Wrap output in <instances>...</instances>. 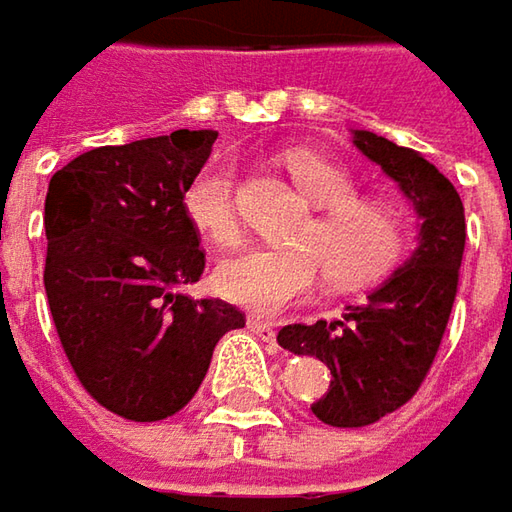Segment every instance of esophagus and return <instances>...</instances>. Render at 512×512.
<instances>
[{
	"label": "esophagus",
	"instance_id": "obj_1",
	"mask_svg": "<svg viewBox=\"0 0 512 512\" xmlns=\"http://www.w3.org/2000/svg\"><path fill=\"white\" fill-rule=\"evenodd\" d=\"M247 328H250L259 340H265V343H273V340H276V325L268 320H262V317H247Z\"/></svg>",
	"mask_w": 512,
	"mask_h": 512
}]
</instances>
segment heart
Instances as JSON below:
<instances>
[{
    "label": "heart",
    "mask_w": 512,
    "mask_h": 512,
    "mask_svg": "<svg viewBox=\"0 0 512 512\" xmlns=\"http://www.w3.org/2000/svg\"><path fill=\"white\" fill-rule=\"evenodd\" d=\"M288 172L299 192L320 207L299 230L294 247H247L216 270L218 294L259 314H276L320 282L357 291L392 273L403 259L409 227L400 210L380 198L354 195L348 172L317 152L294 149ZM184 213L192 227L218 247L242 239L236 210V169L230 161H207L184 190Z\"/></svg>",
    "instance_id": "obj_1"
}]
</instances>
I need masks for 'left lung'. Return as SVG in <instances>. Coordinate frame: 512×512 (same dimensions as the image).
Listing matches in <instances>:
<instances>
[{"label": "left lung", "instance_id": "obj_1", "mask_svg": "<svg viewBox=\"0 0 512 512\" xmlns=\"http://www.w3.org/2000/svg\"><path fill=\"white\" fill-rule=\"evenodd\" d=\"M351 135L406 195L421 227L412 256L363 305H348L343 320L285 325L276 337L282 348L317 354L331 369L334 380L311 412L340 429L380 421L421 389L447 331L467 242L461 195L435 164L366 129Z\"/></svg>", "mask_w": 512, "mask_h": 512}]
</instances>
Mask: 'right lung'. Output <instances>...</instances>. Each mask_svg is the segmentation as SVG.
I'll return each mask as SVG.
<instances>
[{"mask_svg":"<svg viewBox=\"0 0 512 512\" xmlns=\"http://www.w3.org/2000/svg\"><path fill=\"white\" fill-rule=\"evenodd\" d=\"M216 138L178 129L100 146L48 184V308L83 389L126 421L184 409L218 340L244 328L236 305L181 294L204 273L184 190Z\"/></svg>","mask_w":512,"mask_h":512,"instance_id":"obj_1","label":"right lung"}]
</instances>
